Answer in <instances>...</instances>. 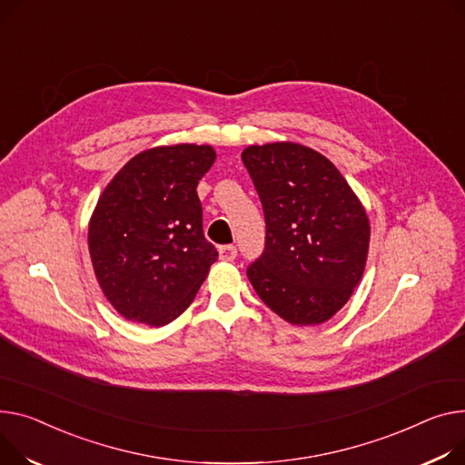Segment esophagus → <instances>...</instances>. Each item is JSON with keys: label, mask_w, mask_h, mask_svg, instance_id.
Here are the masks:
<instances>
[{"label": "esophagus", "mask_w": 465, "mask_h": 465, "mask_svg": "<svg viewBox=\"0 0 465 465\" xmlns=\"http://www.w3.org/2000/svg\"><path fill=\"white\" fill-rule=\"evenodd\" d=\"M219 252H221V260L232 262L237 256V246L235 244H224V246H221Z\"/></svg>", "instance_id": "34e87169"}]
</instances>
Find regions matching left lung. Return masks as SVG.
Here are the masks:
<instances>
[{"instance_id": "left-lung-1", "label": "left lung", "mask_w": 465, "mask_h": 465, "mask_svg": "<svg viewBox=\"0 0 465 465\" xmlns=\"http://www.w3.org/2000/svg\"><path fill=\"white\" fill-rule=\"evenodd\" d=\"M241 159L265 214V249L246 276L288 323L327 322L348 302L364 271V207L336 166L311 147L251 145Z\"/></svg>"}]
</instances>
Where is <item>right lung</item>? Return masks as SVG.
Here are the masks:
<instances>
[{
    "instance_id": "obj_1",
    "label": "right lung",
    "mask_w": 465,
    "mask_h": 465,
    "mask_svg": "<svg viewBox=\"0 0 465 465\" xmlns=\"http://www.w3.org/2000/svg\"><path fill=\"white\" fill-rule=\"evenodd\" d=\"M211 145H163L131 159L101 194L89 223V254L115 311L163 327L187 311L219 258L203 235L198 181Z\"/></svg>"
}]
</instances>
